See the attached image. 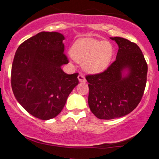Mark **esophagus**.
Masks as SVG:
<instances>
[{
    "label": "esophagus",
    "mask_w": 159,
    "mask_h": 159,
    "mask_svg": "<svg viewBox=\"0 0 159 159\" xmlns=\"http://www.w3.org/2000/svg\"><path fill=\"white\" fill-rule=\"evenodd\" d=\"M78 80H79L80 82H85V81H86L85 76H84L83 74H80V75L78 76Z\"/></svg>",
    "instance_id": "34e87169"
}]
</instances>
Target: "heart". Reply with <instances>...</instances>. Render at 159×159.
Listing matches in <instances>:
<instances>
[{
	"instance_id": "b5f03b06",
	"label": "heart",
	"mask_w": 159,
	"mask_h": 159,
	"mask_svg": "<svg viewBox=\"0 0 159 159\" xmlns=\"http://www.w3.org/2000/svg\"><path fill=\"white\" fill-rule=\"evenodd\" d=\"M113 47L107 41L93 38H81L73 45L70 53L77 61L83 63L89 73H99L106 70L113 57Z\"/></svg>"
}]
</instances>
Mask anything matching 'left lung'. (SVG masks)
I'll list each match as a JSON object with an SVG mask.
<instances>
[{
    "instance_id": "left-lung-1",
    "label": "left lung",
    "mask_w": 159,
    "mask_h": 159,
    "mask_svg": "<svg viewBox=\"0 0 159 159\" xmlns=\"http://www.w3.org/2000/svg\"><path fill=\"white\" fill-rule=\"evenodd\" d=\"M118 45L116 60L98 74H88L89 109L99 119H114L132 112L142 100L148 66L137 44L122 38H110ZM127 68L130 72L122 77Z\"/></svg>"
}]
</instances>
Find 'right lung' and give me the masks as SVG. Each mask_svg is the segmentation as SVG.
<instances>
[{"label": "right lung", "instance_id": "1", "mask_svg": "<svg viewBox=\"0 0 159 159\" xmlns=\"http://www.w3.org/2000/svg\"><path fill=\"white\" fill-rule=\"evenodd\" d=\"M65 39L57 32H41L17 48L11 70L13 94L31 115L49 120L58 115L78 84V73L66 74Z\"/></svg>", "mask_w": 159, "mask_h": 159}]
</instances>
